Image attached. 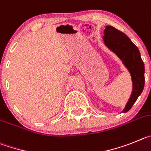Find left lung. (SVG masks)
<instances>
[{
    "mask_svg": "<svg viewBox=\"0 0 151 151\" xmlns=\"http://www.w3.org/2000/svg\"><path fill=\"white\" fill-rule=\"evenodd\" d=\"M104 45L122 61L131 75L132 91L122 113L132 108L145 86V65L138 47L127 35L113 26L105 27L103 36Z\"/></svg>",
    "mask_w": 151,
    "mask_h": 151,
    "instance_id": "8db88e82",
    "label": "left lung"
}]
</instances>
